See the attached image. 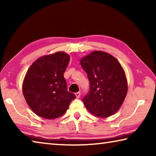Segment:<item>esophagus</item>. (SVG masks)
<instances>
[{
	"instance_id": "34e87169",
	"label": "esophagus",
	"mask_w": 156,
	"mask_h": 156,
	"mask_svg": "<svg viewBox=\"0 0 156 156\" xmlns=\"http://www.w3.org/2000/svg\"><path fill=\"white\" fill-rule=\"evenodd\" d=\"M75 95H76V98H80V92H77V93L75 94Z\"/></svg>"
}]
</instances>
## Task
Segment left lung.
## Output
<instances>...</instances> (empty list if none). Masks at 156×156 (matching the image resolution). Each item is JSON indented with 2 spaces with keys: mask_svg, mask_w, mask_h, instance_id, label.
<instances>
[{
  "mask_svg": "<svg viewBox=\"0 0 156 156\" xmlns=\"http://www.w3.org/2000/svg\"><path fill=\"white\" fill-rule=\"evenodd\" d=\"M87 73L90 90L83 99L91 114L107 118L118 112L127 94L128 84L122 65L112 55L94 51L80 59Z\"/></svg>",
  "mask_w": 156,
  "mask_h": 156,
  "instance_id": "left-lung-1",
  "label": "left lung"
}]
</instances>
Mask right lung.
I'll list each match as a JSON object with an SVG mask.
<instances>
[{
	"label": "right lung",
	"mask_w": 156,
	"mask_h": 156,
	"mask_svg": "<svg viewBox=\"0 0 156 156\" xmlns=\"http://www.w3.org/2000/svg\"><path fill=\"white\" fill-rule=\"evenodd\" d=\"M69 55L58 51L39 58L29 68L23 83V93L37 115L54 119L67 112L76 96L67 91L64 73Z\"/></svg>",
	"instance_id": "1"
}]
</instances>
